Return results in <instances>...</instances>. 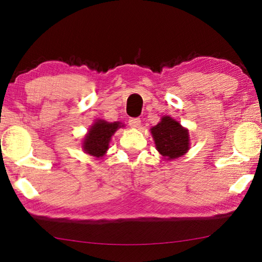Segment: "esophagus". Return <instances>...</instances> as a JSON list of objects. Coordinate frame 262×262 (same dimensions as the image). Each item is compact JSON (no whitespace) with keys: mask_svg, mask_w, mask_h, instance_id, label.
I'll return each mask as SVG.
<instances>
[{"mask_svg":"<svg viewBox=\"0 0 262 262\" xmlns=\"http://www.w3.org/2000/svg\"><path fill=\"white\" fill-rule=\"evenodd\" d=\"M128 124L132 128H138L141 126V119L140 118H130L128 120Z\"/></svg>","mask_w":262,"mask_h":262,"instance_id":"1","label":"esophagus"}]
</instances>
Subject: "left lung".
I'll return each instance as SVG.
<instances>
[{"label":"left lung","instance_id":"obj_1","mask_svg":"<svg viewBox=\"0 0 262 262\" xmlns=\"http://www.w3.org/2000/svg\"><path fill=\"white\" fill-rule=\"evenodd\" d=\"M151 134L158 152L166 161L182 157L190 146L188 129L170 116H163L159 124L151 128Z\"/></svg>","mask_w":262,"mask_h":262}]
</instances>
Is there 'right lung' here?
<instances>
[{
	"mask_svg": "<svg viewBox=\"0 0 262 262\" xmlns=\"http://www.w3.org/2000/svg\"><path fill=\"white\" fill-rule=\"evenodd\" d=\"M120 127H125L120 121L109 122L103 119L96 120L83 138V151L97 159L104 157L109 148L111 137Z\"/></svg>",
	"mask_w": 262,
	"mask_h": 262,
	"instance_id": "add662e5",
	"label": "right lung"
}]
</instances>
